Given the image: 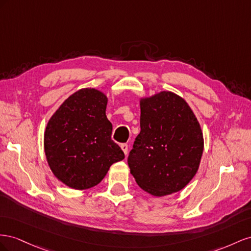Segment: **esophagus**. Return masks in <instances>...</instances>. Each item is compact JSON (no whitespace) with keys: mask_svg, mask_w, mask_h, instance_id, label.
I'll return each mask as SVG.
<instances>
[{"mask_svg":"<svg viewBox=\"0 0 251 251\" xmlns=\"http://www.w3.org/2000/svg\"><path fill=\"white\" fill-rule=\"evenodd\" d=\"M121 149L123 150L124 154L126 155V154H127V152H128V145H127V144H122V145H121Z\"/></svg>","mask_w":251,"mask_h":251,"instance_id":"obj_1","label":"esophagus"}]
</instances>
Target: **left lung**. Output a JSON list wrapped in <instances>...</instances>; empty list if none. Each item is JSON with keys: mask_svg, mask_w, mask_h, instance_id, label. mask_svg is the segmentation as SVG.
<instances>
[{"mask_svg": "<svg viewBox=\"0 0 251 251\" xmlns=\"http://www.w3.org/2000/svg\"><path fill=\"white\" fill-rule=\"evenodd\" d=\"M141 132L128 156L140 187L154 197L182 190L200 167L204 138L185 100L171 91L140 98Z\"/></svg>", "mask_w": 251, "mask_h": 251, "instance_id": "obj_1", "label": "left lung"}]
</instances>
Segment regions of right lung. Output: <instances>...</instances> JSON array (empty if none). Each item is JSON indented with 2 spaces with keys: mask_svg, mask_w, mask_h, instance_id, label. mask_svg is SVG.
<instances>
[{
  "mask_svg": "<svg viewBox=\"0 0 251 251\" xmlns=\"http://www.w3.org/2000/svg\"><path fill=\"white\" fill-rule=\"evenodd\" d=\"M107 102L108 98L103 91L82 88L69 96L48 121L44 132L48 166L70 188L94 187L113 163L125 157L111 140Z\"/></svg>",
  "mask_w": 251,
  "mask_h": 251,
  "instance_id": "1",
  "label": "right lung"
}]
</instances>
